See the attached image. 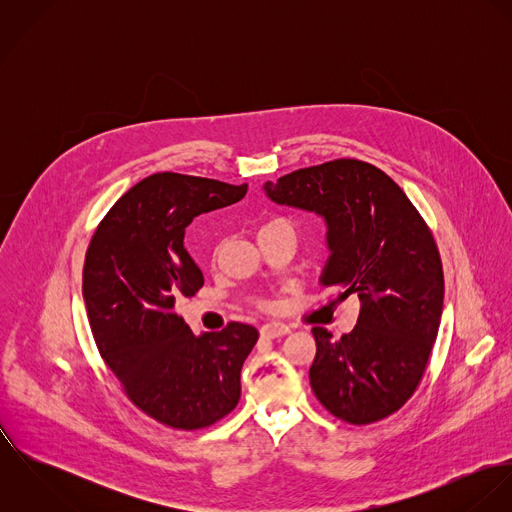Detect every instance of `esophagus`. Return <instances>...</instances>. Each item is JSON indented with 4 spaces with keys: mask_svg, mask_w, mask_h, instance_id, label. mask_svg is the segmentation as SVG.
Instances as JSON below:
<instances>
[{
    "mask_svg": "<svg viewBox=\"0 0 512 512\" xmlns=\"http://www.w3.org/2000/svg\"><path fill=\"white\" fill-rule=\"evenodd\" d=\"M288 333H290V327L284 325V323H276V321L266 323V325L260 329V335H262L264 339H278V337H284V335H288Z\"/></svg>",
    "mask_w": 512,
    "mask_h": 512,
    "instance_id": "1",
    "label": "esophagus"
}]
</instances>
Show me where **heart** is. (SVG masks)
I'll use <instances>...</instances> for the list:
<instances>
[{
	"label": "heart",
	"mask_w": 512,
	"mask_h": 512,
	"mask_svg": "<svg viewBox=\"0 0 512 512\" xmlns=\"http://www.w3.org/2000/svg\"><path fill=\"white\" fill-rule=\"evenodd\" d=\"M280 224H290V222H286V220L282 219L270 220V222H266V224H264L262 228H270V226H280ZM262 228H260V230H262ZM260 305H262L264 309H268V307H270V303H268V301H260Z\"/></svg>",
	"instance_id": "heart-1"
}]
</instances>
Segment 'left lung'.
Masks as SVG:
<instances>
[{"label":"left lung","mask_w":512,"mask_h":512,"mask_svg":"<svg viewBox=\"0 0 512 512\" xmlns=\"http://www.w3.org/2000/svg\"><path fill=\"white\" fill-rule=\"evenodd\" d=\"M264 189L325 219L331 258L321 286L339 288L341 301L361 299L351 333L333 339L311 329L317 400L353 426L388 418L420 386L438 337L443 266L430 226L384 171L361 159L297 169Z\"/></svg>","instance_id":"1"}]
</instances>
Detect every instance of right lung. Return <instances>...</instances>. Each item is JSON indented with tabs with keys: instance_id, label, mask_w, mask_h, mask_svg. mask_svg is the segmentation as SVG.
<instances>
[{
	"instance_id": "obj_1",
	"label": "right lung",
	"mask_w": 512,
	"mask_h": 512,
	"mask_svg": "<svg viewBox=\"0 0 512 512\" xmlns=\"http://www.w3.org/2000/svg\"><path fill=\"white\" fill-rule=\"evenodd\" d=\"M246 191V183L149 175L114 203L86 250L82 295L96 347L130 402L175 430L213 426L236 408L240 370L258 341L238 321L195 337L175 313L205 284L183 246L185 228Z\"/></svg>"
}]
</instances>
